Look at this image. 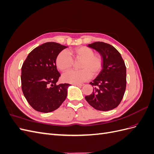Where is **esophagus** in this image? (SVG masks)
<instances>
[{"label": "esophagus", "instance_id": "obj_1", "mask_svg": "<svg viewBox=\"0 0 154 154\" xmlns=\"http://www.w3.org/2000/svg\"><path fill=\"white\" fill-rule=\"evenodd\" d=\"M74 85L78 86V87H82V86H83V84H80V83H77V84H74Z\"/></svg>", "mask_w": 154, "mask_h": 154}]
</instances>
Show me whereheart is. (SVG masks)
<instances>
[{
    "instance_id": "b5f03b06",
    "label": "heart",
    "mask_w": 154,
    "mask_h": 154,
    "mask_svg": "<svg viewBox=\"0 0 154 154\" xmlns=\"http://www.w3.org/2000/svg\"><path fill=\"white\" fill-rule=\"evenodd\" d=\"M76 60H80V71H70L65 73L62 78L64 82L77 84L88 80L91 75L96 76L102 69L103 60L101 56L94 54V51L89 48L80 47L72 51H63L60 52L56 59L57 66L62 71H66L71 68L73 60L71 54Z\"/></svg>"
}]
</instances>
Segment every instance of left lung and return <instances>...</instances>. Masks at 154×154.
Returning <instances> with one entry per match:
<instances>
[{"mask_svg": "<svg viewBox=\"0 0 154 154\" xmlns=\"http://www.w3.org/2000/svg\"><path fill=\"white\" fill-rule=\"evenodd\" d=\"M103 58L101 71L90 84L93 92L86 101L96 110L108 111L117 107L124 96L127 84L126 67L121 54L112 45L102 42L88 44Z\"/></svg>", "mask_w": 154, "mask_h": 154, "instance_id": "left-lung-1", "label": "left lung"}]
</instances>
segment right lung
<instances>
[{"mask_svg": "<svg viewBox=\"0 0 154 154\" xmlns=\"http://www.w3.org/2000/svg\"><path fill=\"white\" fill-rule=\"evenodd\" d=\"M67 48L56 42H46L32 50L22 65V90L27 102L36 111L51 112L66 99L71 85L56 84L60 76L56 59Z\"/></svg>", "mask_w": 154, "mask_h": 154, "instance_id": "1", "label": "right lung"}]
</instances>
